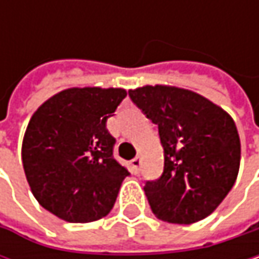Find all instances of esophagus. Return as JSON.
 <instances>
[{"mask_svg":"<svg viewBox=\"0 0 259 259\" xmlns=\"http://www.w3.org/2000/svg\"><path fill=\"white\" fill-rule=\"evenodd\" d=\"M130 168H132V171H133L135 174L139 172V168H141V157H139V156H136V157L130 162Z\"/></svg>","mask_w":259,"mask_h":259,"instance_id":"esophagus-1","label":"esophagus"}]
</instances>
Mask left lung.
Here are the masks:
<instances>
[{
	"label": "left lung",
	"mask_w": 259,
	"mask_h": 259,
	"mask_svg": "<svg viewBox=\"0 0 259 259\" xmlns=\"http://www.w3.org/2000/svg\"><path fill=\"white\" fill-rule=\"evenodd\" d=\"M159 127L163 174L144 186L157 219L189 225L211 214L233 189L240 138L233 117L204 96L172 85L129 90Z\"/></svg>",
	"instance_id": "1"
}]
</instances>
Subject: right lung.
Here are the masks:
<instances>
[{"label": "right lung", "mask_w": 259, "mask_h": 259, "mask_svg": "<svg viewBox=\"0 0 259 259\" xmlns=\"http://www.w3.org/2000/svg\"><path fill=\"white\" fill-rule=\"evenodd\" d=\"M124 88H67L32 114L22 141V165L38 204L57 218L87 224L114 207L129 171L114 159L106 121Z\"/></svg>", "instance_id": "obj_1"}]
</instances>
